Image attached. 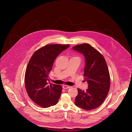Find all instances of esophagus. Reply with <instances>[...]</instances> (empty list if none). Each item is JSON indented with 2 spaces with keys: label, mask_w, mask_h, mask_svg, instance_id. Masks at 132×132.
Here are the masks:
<instances>
[{
  "label": "esophagus",
  "mask_w": 132,
  "mask_h": 132,
  "mask_svg": "<svg viewBox=\"0 0 132 132\" xmlns=\"http://www.w3.org/2000/svg\"><path fill=\"white\" fill-rule=\"evenodd\" d=\"M62 87H63V89H68V88H71V86H68V85H63Z\"/></svg>",
  "instance_id": "obj_1"
}]
</instances>
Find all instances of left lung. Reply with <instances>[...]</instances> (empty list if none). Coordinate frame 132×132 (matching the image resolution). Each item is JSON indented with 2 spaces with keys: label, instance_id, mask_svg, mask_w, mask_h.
<instances>
[{
  "label": "left lung",
  "instance_id": "8db88e82",
  "mask_svg": "<svg viewBox=\"0 0 132 132\" xmlns=\"http://www.w3.org/2000/svg\"><path fill=\"white\" fill-rule=\"evenodd\" d=\"M73 49L82 54L85 59L84 76L88 88H78L75 104L86 110L98 107L106 99L110 89V77L107 64L103 56L88 44L74 46Z\"/></svg>",
  "mask_w": 132,
  "mask_h": 132
}]
</instances>
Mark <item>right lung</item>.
<instances>
[{"label":"right lung","mask_w":132,"mask_h":132,"mask_svg":"<svg viewBox=\"0 0 132 132\" xmlns=\"http://www.w3.org/2000/svg\"><path fill=\"white\" fill-rule=\"evenodd\" d=\"M70 45H47L36 51L25 74V86L29 97L42 108L56 104L62 92L61 85L49 84V73L58 56Z\"/></svg>","instance_id":"1"}]
</instances>
